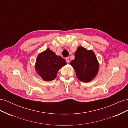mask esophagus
<instances>
[{
  "label": "esophagus",
  "instance_id": "1",
  "mask_svg": "<svg viewBox=\"0 0 128 128\" xmlns=\"http://www.w3.org/2000/svg\"><path fill=\"white\" fill-rule=\"evenodd\" d=\"M66 62H67V63H69V58H66Z\"/></svg>",
  "mask_w": 128,
  "mask_h": 128
}]
</instances>
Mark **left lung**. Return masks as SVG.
Masks as SVG:
<instances>
[{"instance_id":"1","label":"left lung","mask_w":128,"mask_h":128,"mask_svg":"<svg viewBox=\"0 0 128 128\" xmlns=\"http://www.w3.org/2000/svg\"><path fill=\"white\" fill-rule=\"evenodd\" d=\"M70 64L76 72L77 78L84 83L94 80L99 71V64L95 53L92 50H88L79 46L75 53V59Z\"/></svg>"}]
</instances>
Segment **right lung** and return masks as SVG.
Wrapping results in <instances>:
<instances>
[{"instance_id":"right-lung-1","label":"right lung","mask_w":128,"mask_h":128,"mask_svg":"<svg viewBox=\"0 0 128 128\" xmlns=\"http://www.w3.org/2000/svg\"><path fill=\"white\" fill-rule=\"evenodd\" d=\"M66 64L64 58L47 48L38 55L34 68L37 74L44 80L48 82L54 80L59 69Z\"/></svg>"}]
</instances>
